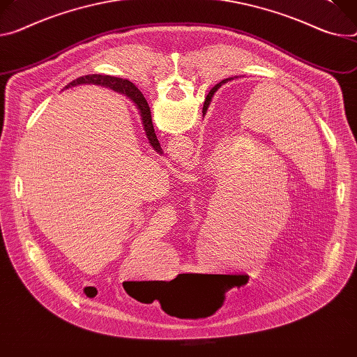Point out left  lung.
<instances>
[{
  "instance_id": "1",
  "label": "left lung",
  "mask_w": 357,
  "mask_h": 357,
  "mask_svg": "<svg viewBox=\"0 0 357 357\" xmlns=\"http://www.w3.org/2000/svg\"><path fill=\"white\" fill-rule=\"evenodd\" d=\"M232 79H234V78H228V79H223V81H222L220 84H225V82H228V81H232ZM204 108L206 109V105H204Z\"/></svg>"
}]
</instances>
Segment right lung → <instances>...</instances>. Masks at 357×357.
I'll list each match as a JSON object with an SVG mask.
<instances>
[{
  "label": "right lung",
  "mask_w": 357,
  "mask_h": 357,
  "mask_svg": "<svg viewBox=\"0 0 357 357\" xmlns=\"http://www.w3.org/2000/svg\"><path fill=\"white\" fill-rule=\"evenodd\" d=\"M84 84H93V85H101L109 89H114L122 95H125L126 98L131 100L135 107L139 111L141 119H142V125H144V131L146 134V138L149 139V144L152 145V148L162 153L160 151V145L159 141L156 138L155 129L152 125V116H151V109L149 105L145 100V96L142 95V92L132 84L126 79H121V78H115V77H109V75H101V74H92V75H85V77H79L75 81L70 82L66 88H73V86H78V85H84Z\"/></svg>",
  "instance_id": "right-lung-1"
}]
</instances>
